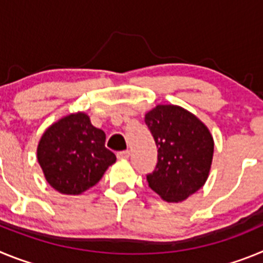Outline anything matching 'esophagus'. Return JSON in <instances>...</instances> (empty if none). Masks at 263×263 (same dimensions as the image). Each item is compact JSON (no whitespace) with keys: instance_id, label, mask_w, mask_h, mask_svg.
Masks as SVG:
<instances>
[{"instance_id":"esophagus-1","label":"esophagus","mask_w":263,"mask_h":263,"mask_svg":"<svg viewBox=\"0 0 263 263\" xmlns=\"http://www.w3.org/2000/svg\"><path fill=\"white\" fill-rule=\"evenodd\" d=\"M130 157V152L129 150H124V152H118L117 153V158L118 159H127Z\"/></svg>"}]
</instances>
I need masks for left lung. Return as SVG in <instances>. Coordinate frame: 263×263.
I'll return each mask as SVG.
<instances>
[{
  "mask_svg": "<svg viewBox=\"0 0 263 263\" xmlns=\"http://www.w3.org/2000/svg\"><path fill=\"white\" fill-rule=\"evenodd\" d=\"M158 147L148 187L163 200H185L205 183L213 157V138L196 116L176 105H158L145 116Z\"/></svg>",
  "mask_w": 263,
  "mask_h": 263,
  "instance_id": "obj_1",
  "label": "left lung"
}]
</instances>
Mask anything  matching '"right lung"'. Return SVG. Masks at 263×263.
<instances>
[{
  "label": "right lung",
  "instance_id": "right-lung-1",
  "mask_svg": "<svg viewBox=\"0 0 263 263\" xmlns=\"http://www.w3.org/2000/svg\"><path fill=\"white\" fill-rule=\"evenodd\" d=\"M38 162L46 180L64 195H79L103 178L116 155L105 147V133L76 113L51 125L38 145Z\"/></svg>",
  "mask_w": 263,
  "mask_h": 263
}]
</instances>
